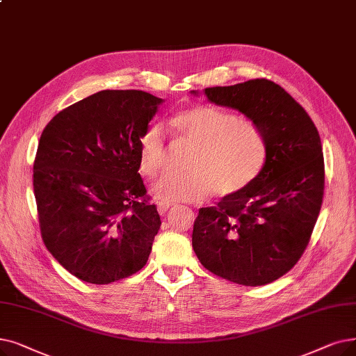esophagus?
Here are the masks:
<instances>
[{
  "mask_svg": "<svg viewBox=\"0 0 356 356\" xmlns=\"http://www.w3.org/2000/svg\"><path fill=\"white\" fill-rule=\"evenodd\" d=\"M170 207H172V204H170V202H163V200H161V202L157 204V211H159L160 215H164L170 209Z\"/></svg>",
  "mask_w": 356,
  "mask_h": 356,
  "instance_id": "obj_1",
  "label": "esophagus"
}]
</instances>
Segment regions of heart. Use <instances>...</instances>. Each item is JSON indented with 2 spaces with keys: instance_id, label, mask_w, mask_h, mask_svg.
<instances>
[{
  "instance_id": "1",
  "label": "heart",
  "mask_w": 356,
  "mask_h": 356,
  "mask_svg": "<svg viewBox=\"0 0 356 356\" xmlns=\"http://www.w3.org/2000/svg\"><path fill=\"white\" fill-rule=\"evenodd\" d=\"M176 140L193 147L189 173H168L156 186L157 197L172 202H200L215 191L236 195L257 179L266 159V144L257 123L216 106L181 111L168 122ZM143 173L161 175L168 164L165 134L160 125L147 127L138 140Z\"/></svg>"
}]
</instances>
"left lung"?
<instances>
[{
	"instance_id": "left-lung-1",
	"label": "left lung",
	"mask_w": 356,
	"mask_h": 356,
	"mask_svg": "<svg viewBox=\"0 0 356 356\" xmlns=\"http://www.w3.org/2000/svg\"><path fill=\"white\" fill-rule=\"evenodd\" d=\"M205 95L257 123L266 160L249 188L199 209L193 250L216 276L266 285L296 266L312 238L324 195L320 135L302 106L270 80L211 87Z\"/></svg>"
}]
</instances>
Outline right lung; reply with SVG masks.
Listing matches in <instances>:
<instances>
[{
	"mask_svg": "<svg viewBox=\"0 0 356 356\" xmlns=\"http://www.w3.org/2000/svg\"><path fill=\"white\" fill-rule=\"evenodd\" d=\"M161 99L103 90L60 111L33 164L42 240L79 280L106 285L141 270L161 221L149 204L138 140Z\"/></svg>",
	"mask_w": 356,
	"mask_h": 356,
	"instance_id": "add662e5",
	"label": "right lung"
}]
</instances>
